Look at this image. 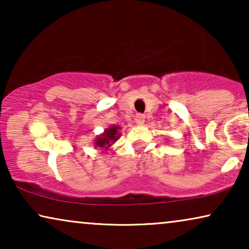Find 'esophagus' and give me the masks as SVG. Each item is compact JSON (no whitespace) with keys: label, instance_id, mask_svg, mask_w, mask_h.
I'll return each instance as SVG.
<instances>
[{"label":"esophagus","instance_id":"34e87169","mask_svg":"<svg viewBox=\"0 0 249 249\" xmlns=\"http://www.w3.org/2000/svg\"><path fill=\"white\" fill-rule=\"evenodd\" d=\"M135 121H136V124H144V122H145V115H144V114H141V113L136 114Z\"/></svg>","mask_w":249,"mask_h":249}]
</instances>
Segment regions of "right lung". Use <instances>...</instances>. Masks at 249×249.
Instances as JSON below:
<instances>
[{"mask_svg": "<svg viewBox=\"0 0 249 249\" xmlns=\"http://www.w3.org/2000/svg\"><path fill=\"white\" fill-rule=\"evenodd\" d=\"M118 130L119 127H117V125H113V127L107 129L104 134L96 139V142H95V144H96L98 147L107 149L112 144H114V142L118 141L119 137H120V134H119Z\"/></svg>", "mask_w": 249, "mask_h": 249, "instance_id": "right-lung-1", "label": "right lung"}]
</instances>
